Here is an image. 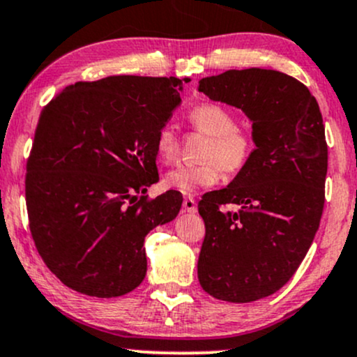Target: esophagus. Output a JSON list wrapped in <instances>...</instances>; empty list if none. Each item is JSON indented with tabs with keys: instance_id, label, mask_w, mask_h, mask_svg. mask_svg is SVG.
<instances>
[{
	"instance_id": "34e87169",
	"label": "esophagus",
	"mask_w": 357,
	"mask_h": 357,
	"mask_svg": "<svg viewBox=\"0 0 357 357\" xmlns=\"http://www.w3.org/2000/svg\"><path fill=\"white\" fill-rule=\"evenodd\" d=\"M183 209H184V213H190V214H195L196 211H197V206H196V201L192 199L191 196H188V197H184V201H183Z\"/></svg>"
}]
</instances>
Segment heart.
Segmentation results:
<instances>
[{
    "label": "heart",
    "instance_id": "obj_1",
    "mask_svg": "<svg viewBox=\"0 0 357 357\" xmlns=\"http://www.w3.org/2000/svg\"><path fill=\"white\" fill-rule=\"evenodd\" d=\"M190 121L197 131L209 136L204 146L201 165H179L167 171L165 184L171 190L192 195L201 188H211L220 181L221 169L239 173L248 165L252 153V139L246 131L236 126V118L229 109L214 102H203L190 111ZM158 158L166 165L179 156V139L173 124L160 128L154 141Z\"/></svg>",
    "mask_w": 357,
    "mask_h": 357
}]
</instances>
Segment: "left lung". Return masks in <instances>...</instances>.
<instances>
[{
  "label": "left lung",
  "mask_w": 357,
  "mask_h": 357,
  "mask_svg": "<svg viewBox=\"0 0 357 357\" xmlns=\"http://www.w3.org/2000/svg\"><path fill=\"white\" fill-rule=\"evenodd\" d=\"M209 100L241 109L252 123L248 165L197 204L206 236L199 284L213 298L252 303L293 278L311 248L324 208L328 173L323 116L301 81L248 68L203 78ZM238 204V212L222 206Z\"/></svg>",
  "instance_id": "8db88e82"
}]
</instances>
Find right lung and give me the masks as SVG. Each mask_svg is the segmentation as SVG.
I'll use <instances>...</instances> for the list:
<instances>
[{
  "instance_id": "right-lung-1",
  "label": "right lung",
  "mask_w": 357,
  "mask_h": 357,
  "mask_svg": "<svg viewBox=\"0 0 357 357\" xmlns=\"http://www.w3.org/2000/svg\"><path fill=\"white\" fill-rule=\"evenodd\" d=\"M188 81L108 76L66 86L41 111L26 167L29 229L63 284L116 298L144 279V238L178 216L183 196L139 195L160 181L154 141Z\"/></svg>"
}]
</instances>
